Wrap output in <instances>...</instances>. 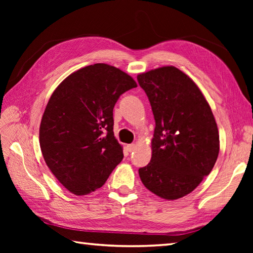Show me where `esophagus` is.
I'll return each instance as SVG.
<instances>
[{
  "label": "esophagus",
  "mask_w": 253,
  "mask_h": 253,
  "mask_svg": "<svg viewBox=\"0 0 253 253\" xmlns=\"http://www.w3.org/2000/svg\"><path fill=\"white\" fill-rule=\"evenodd\" d=\"M126 148H127V151H128V152H132L133 150H135L136 146H135V144H133V143H131V144H127Z\"/></svg>",
  "instance_id": "obj_1"
}]
</instances>
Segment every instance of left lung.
<instances>
[{"label": "left lung", "instance_id": "obj_1", "mask_svg": "<svg viewBox=\"0 0 253 253\" xmlns=\"http://www.w3.org/2000/svg\"><path fill=\"white\" fill-rule=\"evenodd\" d=\"M137 80L155 120L151 161L139 176L154 195L176 200L195 190L216 162L215 118L198 85L178 68L152 69Z\"/></svg>", "mask_w": 253, "mask_h": 253}]
</instances>
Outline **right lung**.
<instances>
[{
    "instance_id": "add662e5",
    "label": "right lung",
    "mask_w": 253,
    "mask_h": 253,
    "mask_svg": "<svg viewBox=\"0 0 253 253\" xmlns=\"http://www.w3.org/2000/svg\"><path fill=\"white\" fill-rule=\"evenodd\" d=\"M137 84L107 64L85 66L54 90L42 116V155L57 180L83 196L104 185L124 158L114 137L113 109Z\"/></svg>"
}]
</instances>
